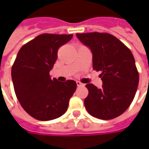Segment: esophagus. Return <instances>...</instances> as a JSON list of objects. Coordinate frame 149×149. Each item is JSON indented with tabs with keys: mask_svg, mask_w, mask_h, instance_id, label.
<instances>
[{
	"mask_svg": "<svg viewBox=\"0 0 149 149\" xmlns=\"http://www.w3.org/2000/svg\"><path fill=\"white\" fill-rule=\"evenodd\" d=\"M77 85L78 87H81V86H83L84 84H82L81 82H80V81H77Z\"/></svg>",
	"mask_w": 149,
	"mask_h": 149,
	"instance_id": "34e87169",
	"label": "esophagus"
}]
</instances>
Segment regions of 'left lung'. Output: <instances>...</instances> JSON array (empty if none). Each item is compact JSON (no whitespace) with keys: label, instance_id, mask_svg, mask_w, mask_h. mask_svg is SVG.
Masks as SVG:
<instances>
[{"label":"left lung","instance_id":"left-lung-1","mask_svg":"<svg viewBox=\"0 0 149 149\" xmlns=\"http://www.w3.org/2000/svg\"><path fill=\"white\" fill-rule=\"evenodd\" d=\"M77 37L93 53V68L100 71L102 88L94 84L85 87L88 112L101 120H111L125 112L134 99L139 84V72L134 56L125 44L107 33H77Z\"/></svg>","mask_w":149,"mask_h":149}]
</instances>
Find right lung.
Returning <instances> with one entry per match:
<instances>
[{
    "mask_svg": "<svg viewBox=\"0 0 149 149\" xmlns=\"http://www.w3.org/2000/svg\"><path fill=\"white\" fill-rule=\"evenodd\" d=\"M72 37V34H40L21 47L13 65L16 96L24 111L38 120H51L65 114L76 91L74 81L59 82L49 75L59 48Z\"/></svg>",
    "mask_w": 149,
    "mask_h": 149,
    "instance_id": "right-lung-1",
    "label": "right lung"
}]
</instances>
